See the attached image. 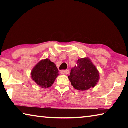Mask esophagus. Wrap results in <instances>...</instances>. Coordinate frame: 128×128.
Listing matches in <instances>:
<instances>
[{"instance_id":"34e87169","label":"esophagus","mask_w":128,"mask_h":128,"mask_svg":"<svg viewBox=\"0 0 128 128\" xmlns=\"http://www.w3.org/2000/svg\"><path fill=\"white\" fill-rule=\"evenodd\" d=\"M61 73L62 74H69V70H63L61 71Z\"/></svg>"}]
</instances>
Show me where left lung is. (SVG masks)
Returning <instances> with one entry per match:
<instances>
[{
	"label": "left lung",
	"mask_w": 128,
	"mask_h": 128,
	"mask_svg": "<svg viewBox=\"0 0 128 128\" xmlns=\"http://www.w3.org/2000/svg\"><path fill=\"white\" fill-rule=\"evenodd\" d=\"M75 89L85 91L94 88L100 79L99 72L89 58L78 59L68 76Z\"/></svg>",
	"instance_id": "1"
}]
</instances>
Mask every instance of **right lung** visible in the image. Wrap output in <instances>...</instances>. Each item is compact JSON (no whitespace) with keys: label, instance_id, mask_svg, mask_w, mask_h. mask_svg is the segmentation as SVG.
Instances as JSON below:
<instances>
[{"label":"right lung","instance_id":"obj_1","mask_svg":"<svg viewBox=\"0 0 128 128\" xmlns=\"http://www.w3.org/2000/svg\"><path fill=\"white\" fill-rule=\"evenodd\" d=\"M59 75L55 64L48 59L41 60L31 72L32 80L42 88L51 87Z\"/></svg>","mask_w":128,"mask_h":128}]
</instances>
